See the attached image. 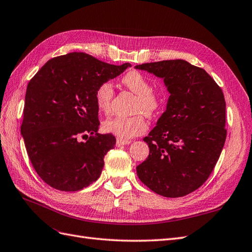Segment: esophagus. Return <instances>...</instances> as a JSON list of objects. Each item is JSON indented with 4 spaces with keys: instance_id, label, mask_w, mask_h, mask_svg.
<instances>
[{
    "instance_id": "1",
    "label": "esophagus",
    "mask_w": 252,
    "mask_h": 252,
    "mask_svg": "<svg viewBox=\"0 0 252 252\" xmlns=\"http://www.w3.org/2000/svg\"><path fill=\"white\" fill-rule=\"evenodd\" d=\"M131 142V140H127V139H121V138H117L116 141V146L120 147V146H125V145H128V143Z\"/></svg>"
}]
</instances>
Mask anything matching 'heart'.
Wrapping results in <instances>:
<instances>
[{"label": "heart", "instance_id": "1", "mask_svg": "<svg viewBox=\"0 0 252 252\" xmlns=\"http://www.w3.org/2000/svg\"><path fill=\"white\" fill-rule=\"evenodd\" d=\"M121 82L126 88L137 96L135 104V113H143L148 117H153L159 112L163 104V97L154 90L149 79L138 70H130L122 77ZM114 89L111 82L100 84L95 92V102L99 112L109 115L112 111ZM104 131L116 135L121 139H130L145 133L148 124L142 114H136L131 117H115L103 124Z\"/></svg>", "mask_w": 252, "mask_h": 252}]
</instances>
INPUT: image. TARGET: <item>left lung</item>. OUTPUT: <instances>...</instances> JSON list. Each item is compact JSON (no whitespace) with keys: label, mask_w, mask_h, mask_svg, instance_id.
I'll return each mask as SVG.
<instances>
[{"label":"left lung","mask_w":252,"mask_h":252,"mask_svg":"<svg viewBox=\"0 0 252 252\" xmlns=\"http://www.w3.org/2000/svg\"><path fill=\"white\" fill-rule=\"evenodd\" d=\"M135 67L162 78L170 93L166 112L143 138L150 153L136 168L137 175L159 195L185 196L207 181L224 148V94L205 69L185 60Z\"/></svg>","instance_id":"8db88e82"}]
</instances>
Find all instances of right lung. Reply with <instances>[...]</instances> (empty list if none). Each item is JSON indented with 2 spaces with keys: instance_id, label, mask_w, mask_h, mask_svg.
Masks as SVG:
<instances>
[{
  "instance_id": "obj_1",
  "label": "right lung",
  "mask_w": 252,
  "mask_h": 252,
  "mask_svg": "<svg viewBox=\"0 0 252 252\" xmlns=\"http://www.w3.org/2000/svg\"><path fill=\"white\" fill-rule=\"evenodd\" d=\"M128 66L130 63L113 65L88 54L69 53L48 60L32 78L21 134L43 182L57 190L75 192L99 178L104 156L116 138L98 133L95 92Z\"/></svg>"
}]
</instances>
